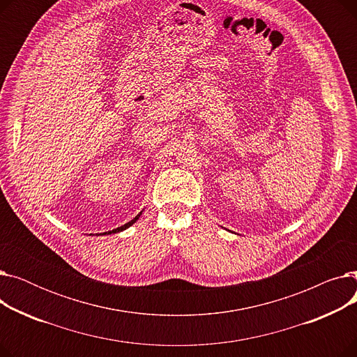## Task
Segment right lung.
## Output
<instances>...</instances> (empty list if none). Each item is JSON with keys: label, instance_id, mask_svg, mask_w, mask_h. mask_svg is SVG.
<instances>
[{"label": "right lung", "instance_id": "add662e5", "mask_svg": "<svg viewBox=\"0 0 357 357\" xmlns=\"http://www.w3.org/2000/svg\"><path fill=\"white\" fill-rule=\"evenodd\" d=\"M142 213H143V211H140V213H139V214H137V215H136V217H135L133 220H131V221L126 222V224H124V226H121V227H117V229H112V230H109V231H105V233H98L97 236H107V234H116V233H120V231H123V230L128 229L130 226H133V224H135V222H136V221L139 220V217L142 215Z\"/></svg>", "mask_w": 357, "mask_h": 357}]
</instances>
